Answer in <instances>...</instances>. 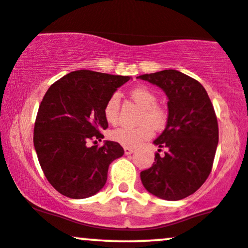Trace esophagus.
<instances>
[{
  "mask_svg": "<svg viewBox=\"0 0 248 248\" xmlns=\"http://www.w3.org/2000/svg\"><path fill=\"white\" fill-rule=\"evenodd\" d=\"M124 154H126V155H130V154L134 153V149H132V148L124 147Z\"/></svg>",
  "mask_w": 248,
  "mask_h": 248,
  "instance_id": "esophagus-1",
  "label": "esophagus"
}]
</instances>
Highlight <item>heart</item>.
I'll use <instances>...</instances> for the list:
<instances>
[{
  "label": "heart",
  "mask_w": 248,
  "mask_h": 248,
  "mask_svg": "<svg viewBox=\"0 0 248 248\" xmlns=\"http://www.w3.org/2000/svg\"><path fill=\"white\" fill-rule=\"evenodd\" d=\"M130 98L140 107H142L139 124L136 128L121 127L113 130L111 139L120 143L122 147L136 148L154 135V129H163L169 120V112L165 107L157 104L158 97L153 90L147 86H136L129 92ZM120 109V97L118 93L112 94L104 105V116L109 124L118 121Z\"/></svg>",
  "instance_id": "heart-1"
}]
</instances>
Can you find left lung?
<instances>
[{"mask_svg":"<svg viewBox=\"0 0 248 248\" xmlns=\"http://www.w3.org/2000/svg\"><path fill=\"white\" fill-rule=\"evenodd\" d=\"M137 78L159 86L169 97L168 124L154 141L160 148L155 163L141 172L143 186L169 201L187 198L209 177L218 144V124L209 95L201 83L178 70ZM163 147L167 151L160 156Z\"/></svg>","mask_w":248,"mask_h":248,"instance_id":"8db88e82","label":"left lung"}]
</instances>
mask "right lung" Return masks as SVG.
<instances>
[{"label":"right lung","instance_id":"add662e5","mask_svg":"<svg viewBox=\"0 0 248 248\" xmlns=\"http://www.w3.org/2000/svg\"><path fill=\"white\" fill-rule=\"evenodd\" d=\"M129 76L76 70L45 93L34 122L33 143L45 177L62 195L85 199L103 188L108 166L124 154L118 142L101 141L108 127L104 105Z\"/></svg>","mask_w":248,"mask_h":248}]
</instances>
